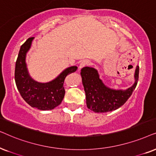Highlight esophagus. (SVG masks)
<instances>
[{
	"instance_id": "34e87169",
	"label": "esophagus",
	"mask_w": 156,
	"mask_h": 156,
	"mask_svg": "<svg viewBox=\"0 0 156 156\" xmlns=\"http://www.w3.org/2000/svg\"><path fill=\"white\" fill-rule=\"evenodd\" d=\"M89 64V61L88 60H83V61H81V63H80L79 65V69H81V68L86 67V66H88Z\"/></svg>"
}]
</instances>
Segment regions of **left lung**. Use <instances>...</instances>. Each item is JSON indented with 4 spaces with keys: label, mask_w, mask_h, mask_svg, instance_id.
I'll list each match as a JSON object with an SVG mask.
<instances>
[{
    "label": "left lung",
    "mask_w": 156,
    "mask_h": 156,
    "mask_svg": "<svg viewBox=\"0 0 156 156\" xmlns=\"http://www.w3.org/2000/svg\"><path fill=\"white\" fill-rule=\"evenodd\" d=\"M139 66L134 73L135 82L126 90L113 89L105 86L100 78L98 71L94 68L84 67L80 75L86 96L87 107L95 113H106L122 106L132 95L138 80Z\"/></svg>",
    "instance_id": "1"
}]
</instances>
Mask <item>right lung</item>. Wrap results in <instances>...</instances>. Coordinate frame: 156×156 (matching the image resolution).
I'll use <instances>...</instances> for the list:
<instances>
[{
  "instance_id": "right-lung-1",
  "label": "right lung",
  "mask_w": 156,
  "mask_h": 156,
  "mask_svg": "<svg viewBox=\"0 0 156 156\" xmlns=\"http://www.w3.org/2000/svg\"><path fill=\"white\" fill-rule=\"evenodd\" d=\"M34 38H29L20 47L15 68L16 86L24 101L31 107L41 111H49L61 104L65 95L63 83L66 77L78 69L70 66L56 78L47 83L35 80L29 74L26 62V55Z\"/></svg>"
}]
</instances>
